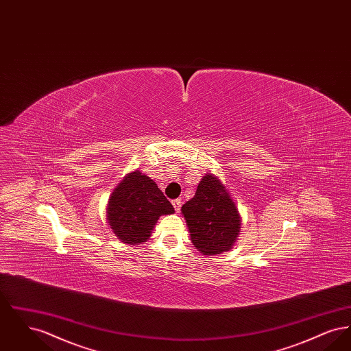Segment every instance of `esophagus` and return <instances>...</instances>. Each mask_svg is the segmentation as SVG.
<instances>
[{"label":"esophagus","instance_id":"34e87169","mask_svg":"<svg viewBox=\"0 0 351 351\" xmlns=\"http://www.w3.org/2000/svg\"><path fill=\"white\" fill-rule=\"evenodd\" d=\"M172 205H173L175 210L179 213V212H180V208H182V200H180V199H175V200H172Z\"/></svg>","mask_w":351,"mask_h":351}]
</instances>
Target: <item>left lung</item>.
<instances>
[{
    "label": "left lung",
    "instance_id": "8db88e82",
    "mask_svg": "<svg viewBox=\"0 0 351 351\" xmlns=\"http://www.w3.org/2000/svg\"><path fill=\"white\" fill-rule=\"evenodd\" d=\"M193 246L204 255L230 250L241 228L238 209L216 176L202 178L192 200L182 206Z\"/></svg>",
    "mask_w": 351,
    "mask_h": 351
}]
</instances>
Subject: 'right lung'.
I'll use <instances>...</instances> for the list:
<instances>
[{
    "instance_id": "1",
    "label": "right lung",
    "mask_w": 351,
    "mask_h": 351,
    "mask_svg": "<svg viewBox=\"0 0 351 351\" xmlns=\"http://www.w3.org/2000/svg\"><path fill=\"white\" fill-rule=\"evenodd\" d=\"M109 200V225L128 245L147 241L156 219L175 212L155 182L139 171L129 173Z\"/></svg>"
}]
</instances>
